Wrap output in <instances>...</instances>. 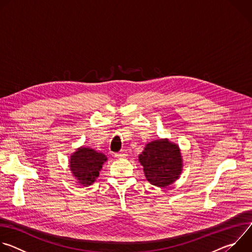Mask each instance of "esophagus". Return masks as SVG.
Returning <instances> with one entry per match:
<instances>
[{"instance_id":"obj_1","label":"esophagus","mask_w":252,"mask_h":252,"mask_svg":"<svg viewBox=\"0 0 252 252\" xmlns=\"http://www.w3.org/2000/svg\"><path fill=\"white\" fill-rule=\"evenodd\" d=\"M126 156H127V154H126V152H125V151H123V152L118 153V154L115 155V157H116L117 158H126Z\"/></svg>"}]
</instances>
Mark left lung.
I'll use <instances>...</instances> for the list:
<instances>
[{"instance_id": "1", "label": "left lung", "mask_w": 252, "mask_h": 252, "mask_svg": "<svg viewBox=\"0 0 252 252\" xmlns=\"http://www.w3.org/2000/svg\"><path fill=\"white\" fill-rule=\"evenodd\" d=\"M148 181L157 187L164 188L174 183L182 172V156L178 147L166 139L148 143L139 155Z\"/></svg>"}]
</instances>
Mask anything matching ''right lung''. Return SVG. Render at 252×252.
I'll return each instance as SVG.
<instances>
[{"label": "right lung", "mask_w": 252, "mask_h": 252, "mask_svg": "<svg viewBox=\"0 0 252 252\" xmlns=\"http://www.w3.org/2000/svg\"><path fill=\"white\" fill-rule=\"evenodd\" d=\"M104 155L98 154L89 148L79 149L70 158L69 168L77 177L78 182L87 187L94 183L99 174L102 163L106 160Z\"/></svg>", "instance_id": "right-lung-1"}]
</instances>
